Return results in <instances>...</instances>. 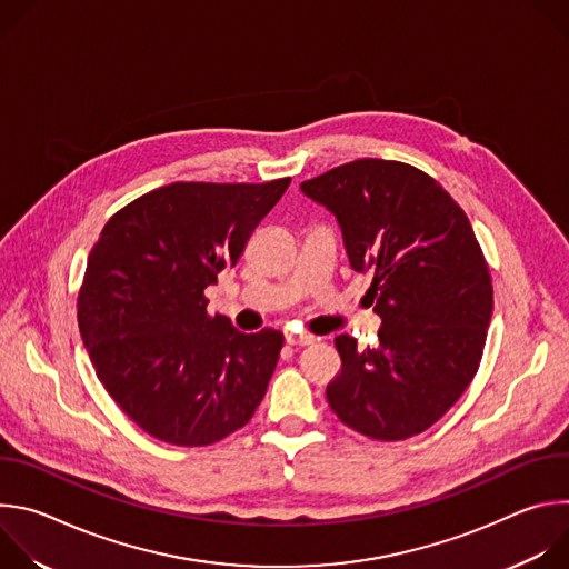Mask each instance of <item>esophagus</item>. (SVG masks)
I'll return each mask as SVG.
<instances>
[{
  "instance_id": "obj_1",
  "label": "esophagus",
  "mask_w": 569,
  "mask_h": 569,
  "mask_svg": "<svg viewBox=\"0 0 569 569\" xmlns=\"http://www.w3.org/2000/svg\"><path fill=\"white\" fill-rule=\"evenodd\" d=\"M286 342H288L290 347H306V345H312V342H315V336L288 331V333H286Z\"/></svg>"
}]
</instances>
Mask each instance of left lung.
Segmentation results:
<instances>
[{"instance_id":"8db88e82","label":"left lung","mask_w":569,"mask_h":569,"mask_svg":"<svg viewBox=\"0 0 569 569\" xmlns=\"http://www.w3.org/2000/svg\"><path fill=\"white\" fill-rule=\"evenodd\" d=\"M301 191L338 218L382 319L376 349L336 338L331 410L369 439L421 435L459 400L483 353L493 286L475 231L437 180L402 161L356 159Z\"/></svg>"}]
</instances>
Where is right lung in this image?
<instances>
[{"label": "right lung", "mask_w": 569, "mask_h": 569, "mask_svg": "<svg viewBox=\"0 0 569 569\" xmlns=\"http://www.w3.org/2000/svg\"><path fill=\"white\" fill-rule=\"evenodd\" d=\"M290 178L176 182L117 211L88 259L78 329L119 408L171 446H209L246 426L283 333H240L204 290L233 268Z\"/></svg>", "instance_id": "obj_1"}]
</instances>
